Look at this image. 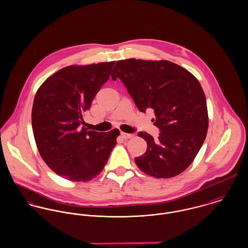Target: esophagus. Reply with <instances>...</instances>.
<instances>
[{"instance_id": "34e87169", "label": "esophagus", "mask_w": 248, "mask_h": 248, "mask_svg": "<svg viewBox=\"0 0 248 248\" xmlns=\"http://www.w3.org/2000/svg\"><path fill=\"white\" fill-rule=\"evenodd\" d=\"M120 135H121V137H122L123 139H125V140H127V139H132V138L135 137L134 134H127V133H123V132H121Z\"/></svg>"}]
</instances>
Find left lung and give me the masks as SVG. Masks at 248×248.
Listing matches in <instances>:
<instances>
[{
    "instance_id": "obj_1",
    "label": "left lung",
    "mask_w": 248,
    "mask_h": 248,
    "mask_svg": "<svg viewBox=\"0 0 248 248\" xmlns=\"http://www.w3.org/2000/svg\"><path fill=\"white\" fill-rule=\"evenodd\" d=\"M111 78L122 81L140 111L154 109L152 121L160 131L156 140L139 133L147 150L135 158L138 167L157 178L182 173L195 159L208 130L206 98L198 79L170 61L134 58L117 61Z\"/></svg>"
}]
</instances>
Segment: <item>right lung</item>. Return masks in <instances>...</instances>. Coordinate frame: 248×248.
I'll use <instances>...</instances> for the list:
<instances>
[{"label":"right lung","instance_id":"obj_1","mask_svg":"<svg viewBox=\"0 0 248 248\" xmlns=\"http://www.w3.org/2000/svg\"><path fill=\"white\" fill-rule=\"evenodd\" d=\"M114 62L72 65L49 76L38 89L31 112L40 155L57 175L89 181L101 173L119 131L80 128L83 114L109 77Z\"/></svg>","mask_w":248,"mask_h":248}]
</instances>
